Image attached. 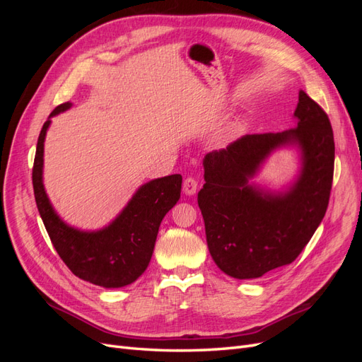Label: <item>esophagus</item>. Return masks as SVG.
<instances>
[{
  "label": "esophagus",
  "mask_w": 362,
  "mask_h": 362,
  "mask_svg": "<svg viewBox=\"0 0 362 362\" xmlns=\"http://www.w3.org/2000/svg\"><path fill=\"white\" fill-rule=\"evenodd\" d=\"M182 190L185 194H194L196 190H198V180L193 178V177H187L184 180V184H182Z\"/></svg>",
  "instance_id": "34e87169"
}]
</instances>
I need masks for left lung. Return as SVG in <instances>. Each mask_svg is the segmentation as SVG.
<instances>
[{
    "label": "left lung",
    "instance_id": "1",
    "mask_svg": "<svg viewBox=\"0 0 362 362\" xmlns=\"http://www.w3.org/2000/svg\"><path fill=\"white\" fill-rule=\"evenodd\" d=\"M298 127L282 133L246 134L226 149L205 156V184L198 205L208 250L217 267L237 279H254L287 266L308 245L323 221L334 180L335 144L326 112L299 92ZM288 143L303 149L304 168L284 195L247 184L269 152Z\"/></svg>",
    "mask_w": 362,
    "mask_h": 362
}]
</instances>
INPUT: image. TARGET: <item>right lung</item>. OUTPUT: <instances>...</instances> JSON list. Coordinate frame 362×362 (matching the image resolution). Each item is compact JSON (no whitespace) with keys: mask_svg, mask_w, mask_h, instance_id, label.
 Returning a JSON list of instances; mask_svg holds the SVG:
<instances>
[{"mask_svg":"<svg viewBox=\"0 0 362 362\" xmlns=\"http://www.w3.org/2000/svg\"><path fill=\"white\" fill-rule=\"evenodd\" d=\"M69 103L51 112L68 110ZM51 120L43 124L33 164V189L39 214L52 246L75 276L95 286L117 288L134 282L149 264L163 217L180 201V173L141 185L116 221L98 233H83L64 225L54 213L42 184L43 140Z\"/></svg>","mask_w":362,"mask_h":362,"instance_id":"obj_1","label":"right lung"}]
</instances>
